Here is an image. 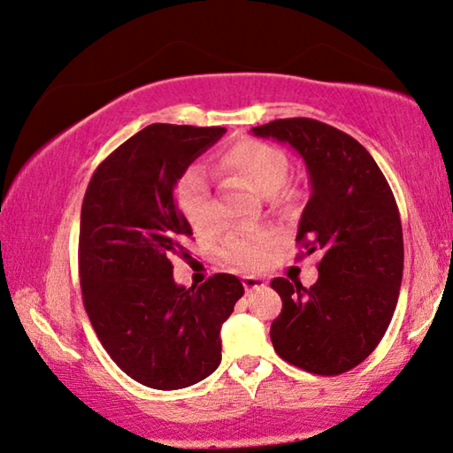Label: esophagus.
I'll list each match as a JSON object with an SVG mask.
<instances>
[{
	"instance_id": "esophagus-1",
	"label": "esophagus",
	"mask_w": 453,
	"mask_h": 453,
	"mask_svg": "<svg viewBox=\"0 0 453 453\" xmlns=\"http://www.w3.org/2000/svg\"><path fill=\"white\" fill-rule=\"evenodd\" d=\"M243 286L247 292H255V290H263V288H266V282L258 276H243Z\"/></svg>"
}]
</instances>
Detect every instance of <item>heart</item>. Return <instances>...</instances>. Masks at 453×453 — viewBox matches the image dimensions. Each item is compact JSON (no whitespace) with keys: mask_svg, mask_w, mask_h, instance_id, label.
I'll return each mask as SVG.
<instances>
[{"mask_svg":"<svg viewBox=\"0 0 453 453\" xmlns=\"http://www.w3.org/2000/svg\"><path fill=\"white\" fill-rule=\"evenodd\" d=\"M218 171L224 177L245 180L263 195H274L288 177L286 153L273 143L242 138L227 146L218 156ZM288 196L290 192L284 190ZM179 202L192 227L200 234L214 232L218 227V211L210 196L206 179L198 171H188L179 182ZM274 243L271 234H234L226 239L221 255L227 263L258 268L266 263Z\"/></svg>","mask_w":453,"mask_h":453,"instance_id":"b5f03b06","label":"heart"}]
</instances>
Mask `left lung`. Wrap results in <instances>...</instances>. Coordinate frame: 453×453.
<instances>
[{
	"label": "left lung",
	"mask_w": 453,
	"mask_h": 453,
	"mask_svg": "<svg viewBox=\"0 0 453 453\" xmlns=\"http://www.w3.org/2000/svg\"><path fill=\"white\" fill-rule=\"evenodd\" d=\"M303 157L311 180L296 242L321 253L310 288L274 278L282 311L271 341L282 360L317 375L356 368L386 334L403 278V227L389 182L360 142L313 119L253 128ZM302 253V255H305Z\"/></svg>",
	"instance_id": "1"
}]
</instances>
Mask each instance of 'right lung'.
Returning <instances> with one entry per match:
<instances>
[{
  "instance_id": "obj_1",
  "label": "right lung",
  "mask_w": 453,
  "mask_h": 453,
  "mask_svg": "<svg viewBox=\"0 0 453 453\" xmlns=\"http://www.w3.org/2000/svg\"><path fill=\"white\" fill-rule=\"evenodd\" d=\"M221 127L150 124L95 169L80 224V284L103 349L142 386L182 389L221 362L219 329L245 294L234 274L198 288L173 280V257L190 258L177 180L224 136Z\"/></svg>"
}]
</instances>
